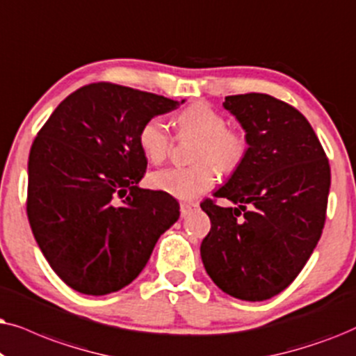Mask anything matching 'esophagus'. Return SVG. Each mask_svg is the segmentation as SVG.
I'll use <instances>...</instances> for the list:
<instances>
[{"instance_id":"34e87169","label":"esophagus","mask_w":356,"mask_h":356,"mask_svg":"<svg viewBox=\"0 0 356 356\" xmlns=\"http://www.w3.org/2000/svg\"><path fill=\"white\" fill-rule=\"evenodd\" d=\"M197 208H198V203H195V202H182V203H181V213H182V216L191 215V213L195 211Z\"/></svg>"}]
</instances>
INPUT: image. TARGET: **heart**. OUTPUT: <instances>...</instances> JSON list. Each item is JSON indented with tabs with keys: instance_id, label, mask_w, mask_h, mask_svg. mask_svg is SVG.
Wrapping results in <instances>:
<instances>
[{
	"instance_id": "1",
	"label": "heart",
	"mask_w": 356,
	"mask_h": 356,
	"mask_svg": "<svg viewBox=\"0 0 356 356\" xmlns=\"http://www.w3.org/2000/svg\"><path fill=\"white\" fill-rule=\"evenodd\" d=\"M226 125V117L205 102L184 108L177 115L179 136H197L193 149L197 163L156 170L149 177L151 186L181 200H191L215 186L216 169L225 174L234 172L248 151V140L239 130ZM138 145L149 163L159 164L172 149V136L161 118H149L138 131Z\"/></svg>"
}]
</instances>
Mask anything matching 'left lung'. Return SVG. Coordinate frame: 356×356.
Here are the masks:
<instances>
[{"mask_svg":"<svg viewBox=\"0 0 356 356\" xmlns=\"http://www.w3.org/2000/svg\"><path fill=\"white\" fill-rule=\"evenodd\" d=\"M249 148L215 197L238 203H200L211 229L202 241L207 273L218 288L244 301H264L285 290L321 239L330 165L300 111L268 94L227 96Z\"/></svg>","mask_w":356,"mask_h":356,"instance_id":"8db88e82","label":"left lung"}]
</instances>
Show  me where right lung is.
<instances>
[{
  "mask_svg": "<svg viewBox=\"0 0 356 356\" xmlns=\"http://www.w3.org/2000/svg\"><path fill=\"white\" fill-rule=\"evenodd\" d=\"M177 106L158 94L92 83L70 94L37 134L27 218L47 262L73 290H122L179 220L174 197L138 187L148 165L141 125Z\"/></svg>",
  "mask_w": 356,
  "mask_h": 356,
  "instance_id": "right-lung-1",
  "label": "right lung"
}]
</instances>
